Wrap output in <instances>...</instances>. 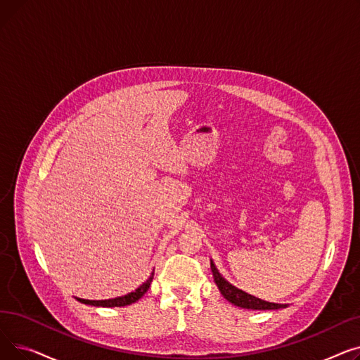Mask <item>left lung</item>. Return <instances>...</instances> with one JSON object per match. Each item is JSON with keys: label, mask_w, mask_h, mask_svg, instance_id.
I'll return each mask as SVG.
<instances>
[{"label": "left lung", "mask_w": 360, "mask_h": 360, "mask_svg": "<svg viewBox=\"0 0 360 360\" xmlns=\"http://www.w3.org/2000/svg\"><path fill=\"white\" fill-rule=\"evenodd\" d=\"M210 267H212V273H213L214 281H216L220 293L223 295V297L226 300H229L232 305L245 308V309H258V311H270V309H280V308L288 307L286 304H274V302L262 300L259 297H255L247 292L235 288L232 283H229L219 273L213 259H210Z\"/></svg>", "instance_id": "left-lung-1"}]
</instances>
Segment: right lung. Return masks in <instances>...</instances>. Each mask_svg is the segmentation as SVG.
<instances>
[{"instance_id": "obj_1", "label": "right lung", "mask_w": 360, "mask_h": 360, "mask_svg": "<svg viewBox=\"0 0 360 360\" xmlns=\"http://www.w3.org/2000/svg\"><path fill=\"white\" fill-rule=\"evenodd\" d=\"M153 276H155V269L151 271L150 277L140 285L136 290H132L124 296H118V297H113V299H103V300H90V299H82V297H75L79 302L84 305H91V307H102V308H113V307H127L134 304L139 299L143 297V295L148 290L151 281H153Z\"/></svg>"}]
</instances>
